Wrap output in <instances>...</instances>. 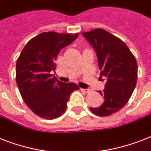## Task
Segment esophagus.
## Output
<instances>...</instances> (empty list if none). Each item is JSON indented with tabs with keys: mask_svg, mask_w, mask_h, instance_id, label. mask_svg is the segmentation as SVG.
<instances>
[{
	"mask_svg": "<svg viewBox=\"0 0 151 151\" xmlns=\"http://www.w3.org/2000/svg\"><path fill=\"white\" fill-rule=\"evenodd\" d=\"M81 91L85 92V93H88V92H90V89H88V88H81Z\"/></svg>",
	"mask_w": 151,
	"mask_h": 151,
	"instance_id": "esophagus-1",
	"label": "esophagus"
}]
</instances>
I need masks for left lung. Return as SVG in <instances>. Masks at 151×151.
<instances>
[{"mask_svg": "<svg viewBox=\"0 0 151 151\" xmlns=\"http://www.w3.org/2000/svg\"><path fill=\"white\" fill-rule=\"evenodd\" d=\"M96 52L100 78L106 81L104 102L99 107H90L94 114L109 116L126 105L137 81V62L128 46L103 29L82 33Z\"/></svg>", "mask_w": 151, "mask_h": 151, "instance_id": "8db88e82", "label": "left lung"}]
</instances>
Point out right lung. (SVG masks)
Masks as SVG:
<instances>
[{
  "label": "right lung",
  "mask_w": 151,
  "mask_h": 151,
  "mask_svg": "<svg viewBox=\"0 0 151 151\" xmlns=\"http://www.w3.org/2000/svg\"><path fill=\"white\" fill-rule=\"evenodd\" d=\"M79 34L44 32L27 42L16 62L15 79L27 106L39 117L52 120L66 110V103L75 83L62 82L51 74L62 48L70 45Z\"/></svg>",
  "instance_id": "obj_1"
}]
</instances>
